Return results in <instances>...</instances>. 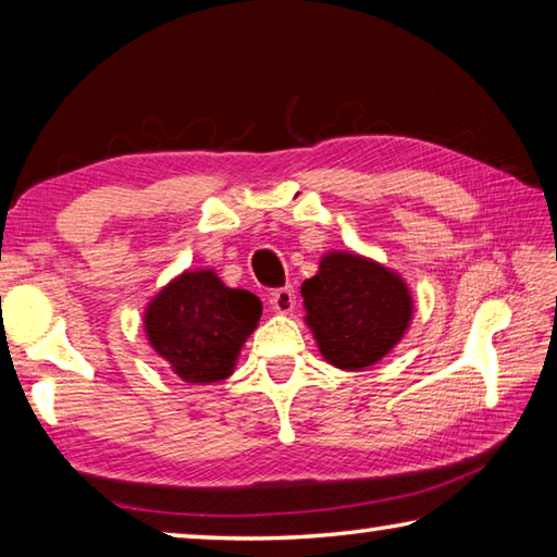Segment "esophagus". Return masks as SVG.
I'll list each match as a JSON object with an SVG mask.
<instances>
[{"instance_id":"34e87169","label":"esophagus","mask_w":557,"mask_h":557,"mask_svg":"<svg viewBox=\"0 0 557 557\" xmlns=\"http://www.w3.org/2000/svg\"><path fill=\"white\" fill-rule=\"evenodd\" d=\"M270 307H272V312H277V314H289L292 309L297 307L295 289H292V287H280V289L272 292V295H270Z\"/></svg>"}]
</instances>
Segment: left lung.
Segmentation results:
<instances>
[{"instance_id":"8db88e82","label":"left lung","mask_w":557,"mask_h":557,"mask_svg":"<svg viewBox=\"0 0 557 557\" xmlns=\"http://www.w3.org/2000/svg\"><path fill=\"white\" fill-rule=\"evenodd\" d=\"M301 297L307 324L329 363L358 371L400 342L412 317L405 282L379 262L354 252H326Z\"/></svg>"}]
</instances>
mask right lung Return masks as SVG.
<instances>
[{"mask_svg": "<svg viewBox=\"0 0 557 557\" xmlns=\"http://www.w3.org/2000/svg\"><path fill=\"white\" fill-rule=\"evenodd\" d=\"M262 314L248 289L225 287L211 270L184 272L149 301L145 329L154 351L186 383H219L233 373L245 338Z\"/></svg>", "mask_w": 557, "mask_h": 557, "instance_id": "add662e5", "label": "right lung"}]
</instances>
